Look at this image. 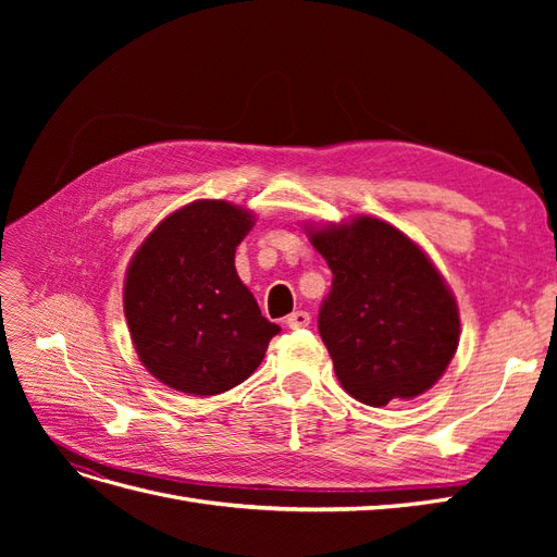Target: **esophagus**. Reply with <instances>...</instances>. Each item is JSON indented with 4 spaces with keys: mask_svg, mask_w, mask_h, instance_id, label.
<instances>
[{
    "mask_svg": "<svg viewBox=\"0 0 557 557\" xmlns=\"http://www.w3.org/2000/svg\"><path fill=\"white\" fill-rule=\"evenodd\" d=\"M309 323H311V315L307 311H295L285 318V325H288L290 330H305V327H309Z\"/></svg>",
    "mask_w": 557,
    "mask_h": 557,
    "instance_id": "esophagus-1",
    "label": "esophagus"
}]
</instances>
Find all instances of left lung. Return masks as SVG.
<instances>
[{"mask_svg":"<svg viewBox=\"0 0 557 557\" xmlns=\"http://www.w3.org/2000/svg\"><path fill=\"white\" fill-rule=\"evenodd\" d=\"M309 239L332 269L318 332L344 391L369 407L430 391L460 342L458 305L430 258L369 215Z\"/></svg>","mask_w":557,"mask_h":557,"instance_id":"8db88e82","label":"left lung"}]
</instances>
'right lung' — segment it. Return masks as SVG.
Segmentation results:
<instances>
[{
	"label": "right lung",
	"instance_id": "1",
	"mask_svg": "<svg viewBox=\"0 0 557 557\" xmlns=\"http://www.w3.org/2000/svg\"><path fill=\"white\" fill-rule=\"evenodd\" d=\"M252 215L199 199L166 215L127 267L125 318L144 367L188 395H218L260 367L281 332L234 269Z\"/></svg>",
	"mask_w": 557,
	"mask_h": 557
}]
</instances>
